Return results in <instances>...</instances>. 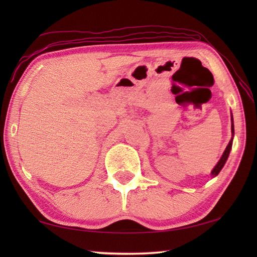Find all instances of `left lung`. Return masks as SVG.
Returning a JSON list of instances; mask_svg holds the SVG:
<instances>
[{"instance_id":"8db88e82","label":"left lung","mask_w":257,"mask_h":257,"mask_svg":"<svg viewBox=\"0 0 257 257\" xmlns=\"http://www.w3.org/2000/svg\"><path fill=\"white\" fill-rule=\"evenodd\" d=\"M232 134H234L233 118H232ZM232 141H233V138L230 140V143H228V145H227V147L225 148L224 152H223V155H222V157H221V159L219 160V162H217V165H216V166L214 167V169H213V170H212L211 174H212L213 177L217 176V174H219V172L222 170V168L224 167L225 162H226V160H227V157H228V155H230V151H231V148H232Z\"/></svg>"}]
</instances>
